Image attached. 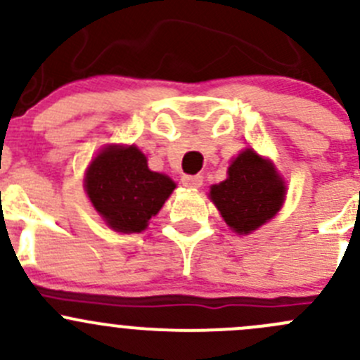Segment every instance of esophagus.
I'll return each instance as SVG.
<instances>
[{"label": "esophagus", "instance_id": "obj_1", "mask_svg": "<svg viewBox=\"0 0 360 360\" xmlns=\"http://www.w3.org/2000/svg\"><path fill=\"white\" fill-rule=\"evenodd\" d=\"M181 183L186 188H200L203 184V177L200 174H197V176H183L181 177Z\"/></svg>", "mask_w": 360, "mask_h": 360}]
</instances>
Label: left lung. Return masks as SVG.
<instances>
[{
  "instance_id": "left-lung-1",
  "label": "left lung",
  "mask_w": 360,
  "mask_h": 360,
  "mask_svg": "<svg viewBox=\"0 0 360 360\" xmlns=\"http://www.w3.org/2000/svg\"><path fill=\"white\" fill-rule=\"evenodd\" d=\"M284 197V181L254 150L242 151L228 169V179L210 188V198L237 233H250L271 219Z\"/></svg>"
}]
</instances>
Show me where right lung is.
<instances>
[{
  "mask_svg": "<svg viewBox=\"0 0 360 360\" xmlns=\"http://www.w3.org/2000/svg\"><path fill=\"white\" fill-rule=\"evenodd\" d=\"M85 188L92 205L111 228L139 233L176 184L163 174L151 172L146 157L136 146H112L90 163Z\"/></svg>",
  "mask_w": 360,
  "mask_h": 360,
  "instance_id": "add662e5",
  "label": "right lung"
}]
</instances>
